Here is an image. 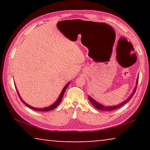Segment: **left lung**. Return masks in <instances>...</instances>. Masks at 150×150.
<instances>
[{
  "instance_id": "left-lung-1",
  "label": "left lung",
  "mask_w": 150,
  "mask_h": 150,
  "mask_svg": "<svg viewBox=\"0 0 150 150\" xmlns=\"http://www.w3.org/2000/svg\"><path fill=\"white\" fill-rule=\"evenodd\" d=\"M138 81H139V79H137V85H136V87H134V91H133L132 95H131L130 97H129L128 99L126 100H125L124 102H122V103H121L120 104H118V105L117 106H102L101 104L98 103L97 102L95 101L93 99H92V98L90 97L89 96V101L91 102V103L93 104V106L95 107L96 108H97V109H99V110H106V111H109V110H115L117 108H120L122 107L123 105H124L125 104H126L127 102H128L129 100H130L131 98H132V96H134V94L135 93V91H136V89H137V84H138Z\"/></svg>"
}]
</instances>
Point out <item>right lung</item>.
<instances>
[{"instance_id":"add662e5","label":"right lung","mask_w":150,"mask_h":150,"mask_svg":"<svg viewBox=\"0 0 150 150\" xmlns=\"http://www.w3.org/2000/svg\"><path fill=\"white\" fill-rule=\"evenodd\" d=\"M69 83H67V85L65 86V87L63 88V89L62 90V92H61V93L60 94V96H59V98H58V100H57V101L55 102L54 103L52 104V105H51L50 106H48V107L44 108H33V107H32V106H29V105H28V104H26L25 102H24L23 100H22V99L21 98V97H20V96L19 95V93H18V90H17V89H16V91H17V93H18V96H19V98H20V100H21V101H22V102H23V103H24V104H26V106H27L28 108H30V109H33V110H38V111H49V110H51L54 109V108H56L57 106H58L59 104H60V102H61V100H62V98H63V94H64L65 91V90H66V89H67V87H68Z\"/></svg>"}]
</instances>
